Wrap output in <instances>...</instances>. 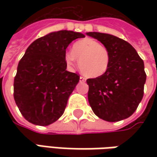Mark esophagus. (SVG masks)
Instances as JSON below:
<instances>
[{"instance_id": "34e87169", "label": "esophagus", "mask_w": 157, "mask_h": 157, "mask_svg": "<svg viewBox=\"0 0 157 157\" xmlns=\"http://www.w3.org/2000/svg\"><path fill=\"white\" fill-rule=\"evenodd\" d=\"M86 80V78H84V77H80V78H79V81L80 82H85Z\"/></svg>"}]
</instances>
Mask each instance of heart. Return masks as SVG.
<instances>
[{"mask_svg": "<svg viewBox=\"0 0 157 157\" xmlns=\"http://www.w3.org/2000/svg\"><path fill=\"white\" fill-rule=\"evenodd\" d=\"M110 59L109 50L100 42L89 37L77 41L71 52H66L64 55V61L69 66H74L78 60L80 71L90 78H99L105 74Z\"/></svg>", "mask_w": 157, "mask_h": 157, "instance_id": "1", "label": "heart"}]
</instances>
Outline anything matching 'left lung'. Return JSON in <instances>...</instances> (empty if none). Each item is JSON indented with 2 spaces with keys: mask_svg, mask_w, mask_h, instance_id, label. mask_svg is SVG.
<instances>
[{
  "mask_svg": "<svg viewBox=\"0 0 157 157\" xmlns=\"http://www.w3.org/2000/svg\"><path fill=\"white\" fill-rule=\"evenodd\" d=\"M109 50L111 59L106 73L88 78V101L100 119L114 122L131 116L142 101L146 73L143 60L127 41L113 35L88 32Z\"/></svg>",
  "mask_w": 157,
  "mask_h": 157,
  "instance_id": "1",
  "label": "left lung"
}]
</instances>
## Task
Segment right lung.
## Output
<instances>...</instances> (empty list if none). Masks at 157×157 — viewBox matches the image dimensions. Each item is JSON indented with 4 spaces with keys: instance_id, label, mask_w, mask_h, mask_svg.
Instances as JSON below:
<instances>
[{
    "instance_id": "1",
    "label": "right lung",
    "mask_w": 157,
    "mask_h": 157,
    "mask_svg": "<svg viewBox=\"0 0 157 157\" xmlns=\"http://www.w3.org/2000/svg\"><path fill=\"white\" fill-rule=\"evenodd\" d=\"M85 35L60 30L42 36L28 47L14 79V99L29 122L48 126L62 116L79 76L66 71V48Z\"/></svg>"
}]
</instances>
